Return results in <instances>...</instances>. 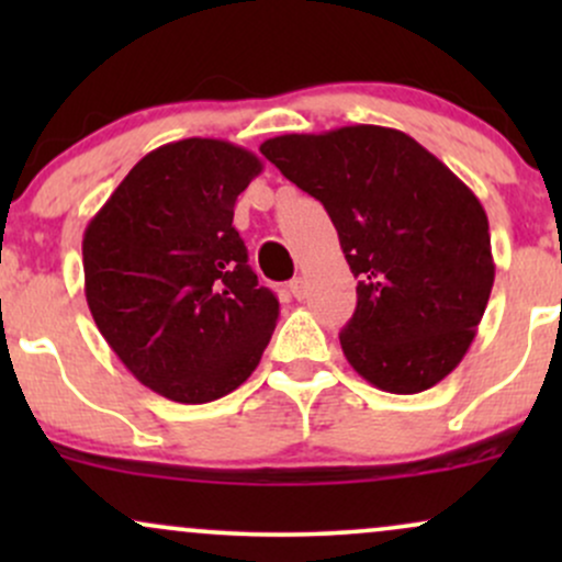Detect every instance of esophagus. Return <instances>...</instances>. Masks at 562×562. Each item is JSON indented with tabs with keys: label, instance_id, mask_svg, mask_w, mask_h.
Here are the masks:
<instances>
[{
	"label": "esophagus",
	"instance_id": "34e87169",
	"mask_svg": "<svg viewBox=\"0 0 562 562\" xmlns=\"http://www.w3.org/2000/svg\"><path fill=\"white\" fill-rule=\"evenodd\" d=\"M290 293L299 301L306 299V280H303V277H293V280H290Z\"/></svg>",
	"mask_w": 562,
	"mask_h": 562
}]
</instances>
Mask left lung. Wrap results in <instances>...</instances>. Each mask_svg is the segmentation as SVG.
<instances>
[{
	"label": "left lung",
	"mask_w": 562,
	"mask_h": 562,
	"mask_svg": "<svg viewBox=\"0 0 562 562\" xmlns=\"http://www.w3.org/2000/svg\"><path fill=\"white\" fill-rule=\"evenodd\" d=\"M261 153L317 198L357 285L340 330L348 364L380 391L420 393L462 362L494 285L473 190L398 128L282 134Z\"/></svg>",
	"instance_id": "left-lung-1"
}]
</instances>
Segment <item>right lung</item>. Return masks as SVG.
Wrapping results in <instances>:
<instances>
[{"instance_id":"obj_1","label":"right lung","mask_w":562,"mask_h":562,"mask_svg":"<svg viewBox=\"0 0 562 562\" xmlns=\"http://www.w3.org/2000/svg\"><path fill=\"white\" fill-rule=\"evenodd\" d=\"M261 160L224 139H179L115 187L83 232L97 330L142 385L179 404L227 396L272 338L280 301L248 267L235 200Z\"/></svg>"}]
</instances>
